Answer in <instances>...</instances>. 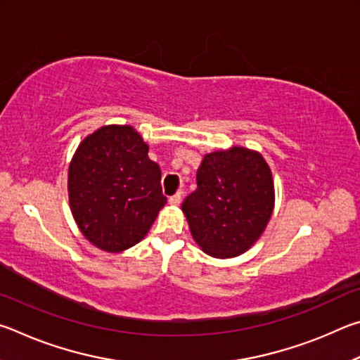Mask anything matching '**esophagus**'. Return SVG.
<instances>
[{
    "label": "esophagus",
    "instance_id": "obj_1",
    "mask_svg": "<svg viewBox=\"0 0 360 360\" xmlns=\"http://www.w3.org/2000/svg\"><path fill=\"white\" fill-rule=\"evenodd\" d=\"M180 200H181V193H176V194H174V196L169 198V204L170 205H179Z\"/></svg>",
    "mask_w": 360,
    "mask_h": 360
}]
</instances>
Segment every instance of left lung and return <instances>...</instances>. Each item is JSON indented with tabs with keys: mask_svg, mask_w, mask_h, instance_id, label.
<instances>
[{
	"mask_svg": "<svg viewBox=\"0 0 360 360\" xmlns=\"http://www.w3.org/2000/svg\"><path fill=\"white\" fill-rule=\"evenodd\" d=\"M196 181V191L181 204L194 242L218 259L243 255L272 218L275 186L267 161L245 147L212 151Z\"/></svg>",
	"mask_w": 360,
	"mask_h": 360,
	"instance_id": "8db88e82",
	"label": "left lung"
}]
</instances>
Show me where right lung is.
I'll return each instance as SVG.
<instances>
[{"mask_svg": "<svg viewBox=\"0 0 360 360\" xmlns=\"http://www.w3.org/2000/svg\"><path fill=\"white\" fill-rule=\"evenodd\" d=\"M69 207L88 242L122 253L147 236L167 199L148 143L129 124H105L75 150L68 172Z\"/></svg>", "mask_w": 360, "mask_h": 360, "instance_id": "obj_1", "label": "right lung"}]
</instances>
